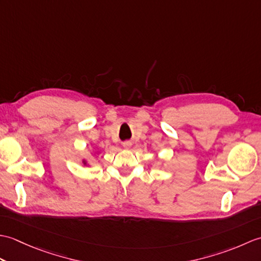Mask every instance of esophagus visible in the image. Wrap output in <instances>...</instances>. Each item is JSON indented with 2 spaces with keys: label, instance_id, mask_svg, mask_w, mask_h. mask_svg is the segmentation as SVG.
Here are the masks:
<instances>
[{
  "label": "esophagus",
  "instance_id": "obj_1",
  "mask_svg": "<svg viewBox=\"0 0 261 261\" xmlns=\"http://www.w3.org/2000/svg\"><path fill=\"white\" fill-rule=\"evenodd\" d=\"M130 146H131V142H129V141H125V142H123V147L124 148H130Z\"/></svg>",
  "mask_w": 261,
  "mask_h": 261
}]
</instances>
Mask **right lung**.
<instances>
[{
	"instance_id": "1",
	"label": "right lung",
	"mask_w": 261,
	"mask_h": 261,
	"mask_svg": "<svg viewBox=\"0 0 261 261\" xmlns=\"http://www.w3.org/2000/svg\"><path fill=\"white\" fill-rule=\"evenodd\" d=\"M83 163H84V164H86V162H85V160H84V162H83Z\"/></svg>"
}]
</instances>
